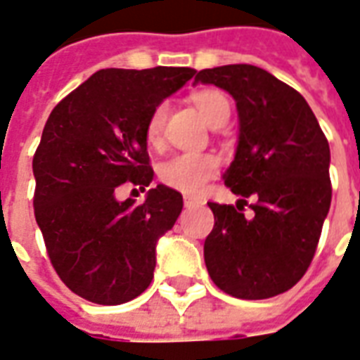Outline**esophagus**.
<instances>
[{
    "label": "esophagus",
    "mask_w": 360,
    "mask_h": 360,
    "mask_svg": "<svg viewBox=\"0 0 360 360\" xmlns=\"http://www.w3.org/2000/svg\"><path fill=\"white\" fill-rule=\"evenodd\" d=\"M199 202H202V199H199V197H195V195H184V205L186 206L199 205Z\"/></svg>",
    "instance_id": "1"
}]
</instances>
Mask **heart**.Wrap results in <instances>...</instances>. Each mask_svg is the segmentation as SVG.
Returning <instances> with one entry per match:
<instances>
[{"label": "heart", "instance_id": "b5f03b06", "mask_svg": "<svg viewBox=\"0 0 360 360\" xmlns=\"http://www.w3.org/2000/svg\"><path fill=\"white\" fill-rule=\"evenodd\" d=\"M193 103L199 108L200 116L206 124H219L224 118H229V99L218 90H202L193 96ZM167 114V103L155 105L146 122V141L150 146H160L163 141ZM219 171V158L214 154H200V152H182L171 155L160 165L161 182L184 193H197L205 188V184Z\"/></svg>", "mask_w": 360, "mask_h": 360}]
</instances>
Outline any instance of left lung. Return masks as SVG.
<instances>
[{
	"instance_id": "8db88e82",
	"label": "left lung",
	"mask_w": 360,
	"mask_h": 360,
	"mask_svg": "<svg viewBox=\"0 0 360 360\" xmlns=\"http://www.w3.org/2000/svg\"><path fill=\"white\" fill-rule=\"evenodd\" d=\"M195 82L235 97L240 136L224 182L238 205L208 202L214 229L205 240L212 281L236 299L285 293L316 255L333 197L330 150L325 133L299 91L261 67L202 69ZM248 196L254 218L241 210Z\"/></svg>"
}]
</instances>
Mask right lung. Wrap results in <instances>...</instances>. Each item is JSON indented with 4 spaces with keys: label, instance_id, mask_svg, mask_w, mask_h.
I'll list each match as a JSON object with an SVG mask.
<instances>
[{
    "label": "right lung",
    "instance_id": "obj_1",
    "mask_svg": "<svg viewBox=\"0 0 360 360\" xmlns=\"http://www.w3.org/2000/svg\"><path fill=\"white\" fill-rule=\"evenodd\" d=\"M195 69H101L50 112L33 155V212L50 263L73 293L96 304L129 302L150 285L155 242L182 212L158 186L144 202L116 200L124 184L154 180L146 122Z\"/></svg>",
    "mask_w": 360,
    "mask_h": 360
}]
</instances>
